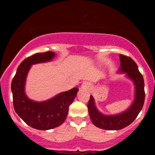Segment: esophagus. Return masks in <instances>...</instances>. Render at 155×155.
<instances>
[{
    "label": "esophagus",
    "instance_id": "esophagus-1",
    "mask_svg": "<svg viewBox=\"0 0 155 155\" xmlns=\"http://www.w3.org/2000/svg\"><path fill=\"white\" fill-rule=\"evenodd\" d=\"M91 87H92L91 84L89 82H84L82 84V85H81V87L84 89V90H90V89L91 88Z\"/></svg>",
    "mask_w": 155,
    "mask_h": 155
}]
</instances>
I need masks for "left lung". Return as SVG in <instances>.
<instances>
[{"label": "left lung", "instance_id": "1", "mask_svg": "<svg viewBox=\"0 0 155 155\" xmlns=\"http://www.w3.org/2000/svg\"><path fill=\"white\" fill-rule=\"evenodd\" d=\"M120 69L122 72L126 73L127 76L131 79L135 84L136 97L133 103L127 111L117 115H104L97 109L95 106L93 97L90 95V98L87 104L89 114L92 123L99 128L117 130L127 127L136 120L140 110L143 108L145 99L144 81L142 74L138 71L137 64L132 58L120 54Z\"/></svg>", "mask_w": 155, "mask_h": 155}]
</instances>
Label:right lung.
<instances>
[{
	"label": "right lung",
	"mask_w": 155,
	"mask_h": 155,
	"mask_svg": "<svg viewBox=\"0 0 155 155\" xmlns=\"http://www.w3.org/2000/svg\"><path fill=\"white\" fill-rule=\"evenodd\" d=\"M54 57L52 51L36 53L25 59L17 68L12 82L13 104L16 113L33 128L47 130L58 127L66 119L68 107L75 98L79 88L62 92L50 100L35 102L27 97L25 84L31 65L49 61Z\"/></svg>",
	"instance_id": "1"
}]
</instances>
